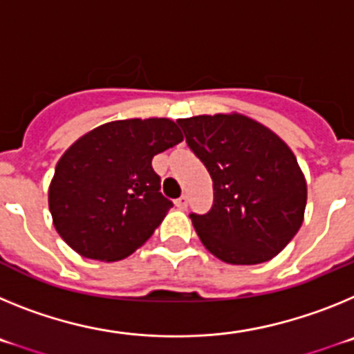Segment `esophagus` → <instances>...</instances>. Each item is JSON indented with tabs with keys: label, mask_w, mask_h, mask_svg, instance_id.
Instances as JSON below:
<instances>
[{
	"label": "esophagus",
	"mask_w": 354,
	"mask_h": 354,
	"mask_svg": "<svg viewBox=\"0 0 354 354\" xmlns=\"http://www.w3.org/2000/svg\"><path fill=\"white\" fill-rule=\"evenodd\" d=\"M175 205H177L179 209H186L187 207V196L183 195L180 198L175 200Z\"/></svg>",
	"instance_id": "1"
}]
</instances>
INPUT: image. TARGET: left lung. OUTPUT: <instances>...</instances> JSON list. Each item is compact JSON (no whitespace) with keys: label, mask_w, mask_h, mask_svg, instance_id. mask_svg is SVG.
Segmentation results:
<instances>
[{"label":"left lung","mask_w":354,"mask_h":354,"mask_svg":"<svg viewBox=\"0 0 354 354\" xmlns=\"http://www.w3.org/2000/svg\"><path fill=\"white\" fill-rule=\"evenodd\" d=\"M212 179V207L192 212L200 241L227 264H261L282 252L303 223L306 183L289 147L243 115L177 120Z\"/></svg>","instance_id":"8db88e82"}]
</instances>
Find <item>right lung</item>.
Returning <instances> with one entry per match:
<instances>
[{
  "instance_id": "1",
  "label": "right lung",
  "mask_w": 354,
  "mask_h": 354,
  "mask_svg": "<svg viewBox=\"0 0 354 354\" xmlns=\"http://www.w3.org/2000/svg\"><path fill=\"white\" fill-rule=\"evenodd\" d=\"M183 142L168 118L108 122L77 140L56 165L49 211L62 239L86 259L120 261L167 216L152 158Z\"/></svg>"
}]
</instances>
